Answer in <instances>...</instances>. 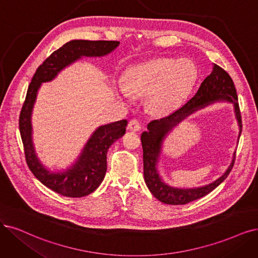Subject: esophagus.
Returning <instances> with one entry per match:
<instances>
[{
    "mask_svg": "<svg viewBox=\"0 0 258 258\" xmlns=\"http://www.w3.org/2000/svg\"><path fill=\"white\" fill-rule=\"evenodd\" d=\"M127 128L131 131H134V132H138L141 130V124L137 119H132L128 123Z\"/></svg>",
    "mask_w": 258,
    "mask_h": 258,
    "instance_id": "esophagus-1",
    "label": "esophagus"
}]
</instances>
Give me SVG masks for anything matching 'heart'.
Masks as SVG:
<instances>
[{
  "instance_id": "1",
  "label": "heart",
  "mask_w": 258,
  "mask_h": 258,
  "mask_svg": "<svg viewBox=\"0 0 258 258\" xmlns=\"http://www.w3.org/2000/svg\"><path fill=\"white\" fill-rule=\"evenodd\" d=\"M197 79V68L189 59L161 58L133 67L127 71V82L116 83L121 97L131 99L132 92L147 94L149 107L163 112L183 99Z\"/></svg>"
}]
</instances>
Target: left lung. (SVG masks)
Masks as SVG:
<instances>
[{
  "instance_id": "8db88e82",
  "label": "left lung",
  "mask_w": 258,
  "mask_h": 258,
  "mask_svg": "<svg viewBox=\"0 0 258 258\" xmlns=\"http://www.w3.org/2000/svg\"><path fill=\"white\" fill-rule=\"evenodd\" d=\"M237 100L236 88L231 76L221 67L214 64L212 73L202 82L197 93L191 99H189L182 107L170 113L169 116L153 120L148 124V131L141 134V144L142 150H144L145 182L151 194L160 202L170 205L187 204L212 192L230 174L234 166L236 152H234L231 165L228 166L222 176L211 184L197 188H176L168 185L161 178L157 170V165L161 150H163L164 140L169 133L172 132L176 125L190 114L215 102L224 101L234 105L235 117L238 122V126H239V135H238V139H239L242 124L239 104Z\"/></svg>"
}]
</instances>
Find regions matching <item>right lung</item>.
Here are the masks:
<instances>
[{
    "label": "right lung",
    "mask_w": 258,
    "mask_h": 258,
    "mask_svg": "<svg viewBox=\"0 0 258 258\" xmlns=\"http://www.w3.org/2000/svg\"><path fill=\"white\" fill-rule=\"evenodd\" d=\"M119 41L72 40L53 52L38 67L28 86L19 118V128L28 168L40 182L53 191L69 198L88 196L104 179L107 169V151L114 141L125 134L126 120L105 124L95 130L73 165L63 171L52 172L38 158L33 142L32 112L42 83L53 81L59 72L82 57H102L117 49Z\"/></svg>",
    "instance_id": "add662e5"
}]
</instances>
